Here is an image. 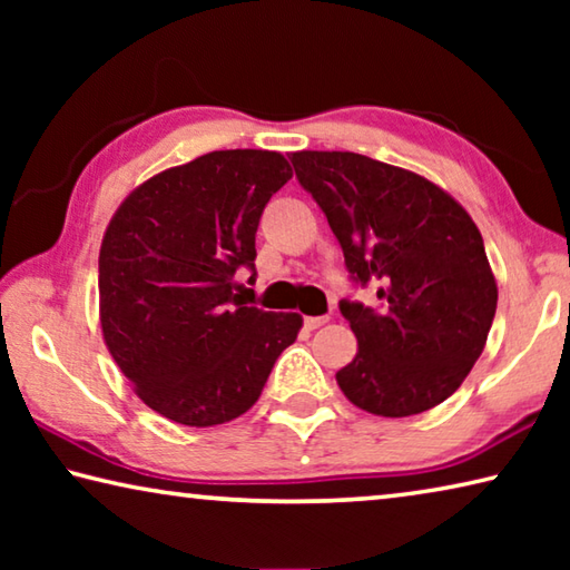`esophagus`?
Listing matches in <instances>:
<instances>
[{"label": "esophagus", "instance_id": "obj_1", "mask_svg": "<svg viewBox=\"0 0 570 570\" xmlns=\"http://www.w3.org/2000/svg\"><path fill=\"white\" fill-rule=\"evenodd\" d=\"M326 322H330V316H306L304 326L308 332H314V330H320V326H324Z\"/></svg>", "mask_w": 570, "mask_h": 570}]
</instances>
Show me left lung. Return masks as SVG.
<instances>
[{
    "label": "left lung",
    "mask_w": 570,
    "mask_h": 570,
    "mask_svg": "<svg viewBox=\"0 0 570 570\" xmlns=\"http://www.w3.org/2000/svg\"><path fill=\"white\" fill-rule=\"evenodd\" d=\"M356 282L380 306L340 304L356 356L336 372L344 397L380 417L445 402L485 350L498 284L475 220L420 173L346 150L292 153Z\"/></svg>",
    "instance_id": "8db88e82"
}]
</instances>
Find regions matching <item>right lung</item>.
Listing matches in <instances>:
<instances>
[{
    "label": "right lung",
    "instance_id": "right-lung-1",
    "mask_svg": "<svg viewBox=\"0 0 570 570\" xmlns=\"http://www.w3.org/2000/svg\"><path fill=\"white\" fill-rule=\"evenodd\" d=\"M276 150H214L128 193L100 246L102 340L132 392L188 428L240 417L302 314L240 306L268 198L292 178Z\"/></svg>",
    "mask_w": 570,
    "mask_h": 570
}]
</instances>
